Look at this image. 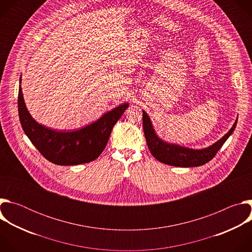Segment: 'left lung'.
Instances as JSON below:
<instances>
[{
  "mask_svg": "<svg viewBox=\"0 0 252 252\" xmlns=\"http://www.w3.org/2000/svg\"><path fill=\"white\" fill-rule=\"evenodd\" d=\"M236 124L237 118L227 133L212 143L211 146L204 149H189L176 145V143L167 142L160 138L155 130L149 115L142 111V126L150 152L158 161L178 167L200 166L211 160L223 146L226 139L231 135Z\"/></svg>",
  "mask_w": 252,
  "mask_h": 252,
  "instance_id": "obj_1",
  "label": "left lung"
}]
</instances>
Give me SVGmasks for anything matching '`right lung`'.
<instances>
[{"label":"right lung","mask_w":252,"mask_h":252,"mask_svg":"<svg viewBox=\"0 0 252 252\" xmlns=\"http://www.w3.org/2000/svg\"><path fill=\"white\" fill-rule=\"evenodd\" d=\"M22 76L18 96V110L22 127L32 145L49 161L59 165H77L97 158L103 152L112 129L128 107L122 103L105 113L96 122L77 130L52 129L33 120L24 99Z\"/></svg>","instance_id":"right-lung-1"}]
</instances>
